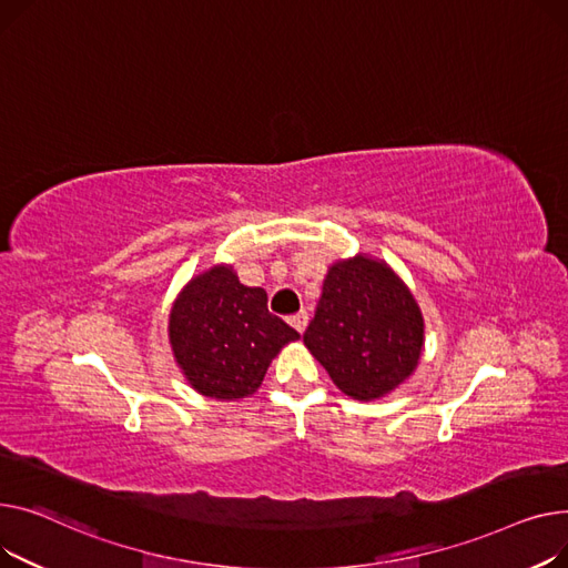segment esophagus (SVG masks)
Wrapping results in <instances>:
<instances>
[{"label": "esophagus", "instance_id": "1", "mask_svg": "<svg viewBox=\"0 0 568 568\" xmlns=\"http://www.w3.org/2000/svg\"><path fill=\"white\" fill-rule=\"evenodd\" d=\"M288 323L300 332V335H303V332L307 329V323H310V314L303 310V312H297L295 316H291L288 318Z\"/></svg>", "mask_w": 568, "mask_h": 568}]
</instances>
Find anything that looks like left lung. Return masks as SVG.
Masks as SVG:
<instances>
[{"label": "left lung", "mask_w": 568, "mask_h": 568, "mask_svg": "<svg viewBox=\"0 0 568 568\" xmlns=\"http://www.w3.org/2000/svg\"><path fill=\"white\" fill-rule=\"evenodd\" d=\"M303 339L346 396L376 402L417 369L424 316L385 261L355 254L327 268Z\"/></svg>", "instance_id": "1"}]
</instances>
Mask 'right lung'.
<instances>
[{
    "instance_id": "obj_1",
    "label": "right lung",
    "mask_w": 568,
    "mask_h": 568,
    "mask_svg": "<svg viewBox=\"0 0 568 568\" xmlns=\"http://www.w3.org/2000/svg\"><path fill=\"white\" fill-rule=\"evenodd\" d=\"M297 332L268 312V293L241 284L229 263L194 275L170 312V344L194 392L217 402L252 396Z\"/></svg>"
}]
</instances>
